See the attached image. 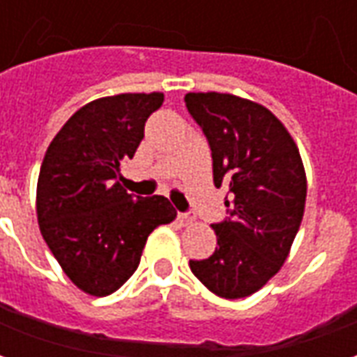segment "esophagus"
Here are the masks:
<instances>
[{"label":"esophagus","mask_w":357,"mask_h":357,"mask_svg":"<svg viewBox=\"0 0 357 357\" xmlns=\"http://www.w3.org/2000/svg\"><path fill=\"white\" fill-rule=\"evenodd\" d=\"M178 218H179V222H181L183 225H191L195 222L193 214H178Z\"/></svg>","instance_id":"34e87169"}]
</instances>
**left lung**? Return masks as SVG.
<instances>
[{
  "label": "left lung",
  "instance_id": "left-lung-1",
  "mask_svg": "<svg viewBox=\"0 0 357 357\" xmlns=\"http://www.w3.org/2000/svg\"><path fill=\"white\" fill-rule=\"evenodd\" d=\"M187 110L212 149L214 185L229 187L218 247L189 268L227 300L260 291L289 258L306 206V170L289 130L264 105L231 93H187Z\"/></svg>",
  "mask_w": 357,
  "mask_h": 357
}]
</instances>
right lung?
<instances>
[{
  "label": "right lung",
  "mask_w": 357,
  "mask_h": 357,
  "mask_svg": "<svg viewBox=\"0 0 357 357\" xmlns=\"http://www.w3.org/2000/svg\"><path fill=\"white\" fill-rule=\"evenodd\" d=\"M162 101L160 91L95 99L66 120L45 151L36 189L40 231L86 294L118 291L139 266L149 235L178 216L166 197H132L116 181Z\"/></svg>",
  "instance_id": "add662e5"
}]
</instances>
